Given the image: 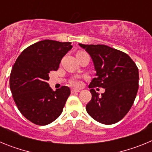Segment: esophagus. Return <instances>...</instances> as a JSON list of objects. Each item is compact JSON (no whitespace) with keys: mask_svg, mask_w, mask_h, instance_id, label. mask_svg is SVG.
<instances>
[{"mask_svg":"<svg viewBox=\"0 0 152 152\" xmlns=\"http://www.w3.org/2000/svg\"><path fill=\"white\" fill-rule=\"evenodd\" d=\"M80 92V90L78 89H72V94H75V93Z\"/></svg>","mask_w":152,"mask_h":152,"instance_id":"esophagus-1","label":"esophagus"}]
</instances>
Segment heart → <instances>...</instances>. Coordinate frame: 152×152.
I'll return each mask as SVG.
<instances>
[{
    "label": "heart",
    "instance_id": "heart-1",
    "mask_svg": "<svg viewBox=\"0 0 152 152\" xmlns=\"http://www.w3.org/2000/svg\"><path fill=\"white\" fill-rule=\"evenodd\" d=\"M72 84H73L74 86H75V87H80V86L81 85V82H80L79 80H77V79L72 80Z\"/></svg>",
    "mask_w": 152,
    "mask_h": 152
}]
</instances>
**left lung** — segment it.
Segmentation results:
<instances>
[{"label": "left lung", "instance_id": "1", "mask_svg": "<svg viewBox=\"0 0 152 152\" xmlns=\"http://www.w3.org/2000/svg\"><path fill=\"white\" fill-rule=\"evenodd\" d=\"M96 70L89 85L92 98L86 110L96 121L111 125L128 113L139 89V69L131 58L122 51L105 45H84ZM105 88L101 96L93 89Z\"/></svg>", "mask_w": 152, "mask_h": 152}]
</instances>
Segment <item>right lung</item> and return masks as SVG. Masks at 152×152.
<instances>
[{
    "label": "right lung",
    "instance_id": "right-lung-1",
    "mask_svg": "<svg viewBox=\"0 0 152 152\" xmlns=\"http://www.w3.org/2000/svg\"><path fill=\"white\" fill-rule=\"evenodd\" d=\"M72 48L69 42L42 40L24 49L13 64L10 76L13 100L23 116L34 124H49L62 113L71 91L62 86L54 91L47 80Z\"/></svg>",
    "mask_w": 152,
    "mask_h": 152
}]
</instances>
